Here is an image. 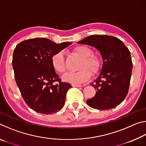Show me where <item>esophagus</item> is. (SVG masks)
<instances>
[{"mask_svg": "<svg viewBox=\"0 0 146 146\" xmlns=\"http://www.w3.org/2000/svg\"><path fill=\"white\" fill-rule=\"evenodd\" d=\"M72 86L73 87H80V86H82L80 84H73Z\"/></svg>", "mask_w": 146, "mask_h": 146, "instance_id": "obj_1", "label": "esophagus"}]
</instances>
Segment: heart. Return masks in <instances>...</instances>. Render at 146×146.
Returning a JSON list of instances; mask_svg holds the SVG:
<instances>
[{
  "mask_svg": "<svg viewBox=\"0 0 146 146\" xmlns=\"http://www.w3.org/2000/svg\"><path fill=\"white\" fill-rule=\"evenodd\" d=\"M74 51L82 58L79 69L76 72H70L63 76V80L66 82L80 84L88 80L91 76V72L97 73L101 67V60L98 56L93 54L91 48L86 46H78L74 48ZM51 65L55 71L59 73H64L66 68L65 58L62 51L54 54L51 57Z\"/></svg>",
  "mask_w": 146,
  "mask_h": 146,
  "instance_id": "b5f03b06",
  "label": "heart"
}]
</instances>
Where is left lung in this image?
<instances>
[{
	"instance_id": "8db88e82",
	"label": "left lung",
	"mask_w": 146,
	"mask_h": 146,
	"mask_svg": "<svg viewBox=\"0 0 146 146\" xmlns=\"http://www.w3.org/2000/svg\"><path fill=\"white\" fill-rule=\"evenodd\" d=\"M77 43L95 47L103 60L99 75L91 84L96 94L86 101L88 105L99 110L117 107L129 90L133 68L129 49L120 39L105 35L89 36Z\"/></svg>"
}]
</instances>
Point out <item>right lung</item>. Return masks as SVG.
Listing matches in <instances>:
<instances>
[{
  "mask_svg": "<svg viewBox=\"0 0 146 146\" xmlns=\"http://www.w3.org/2000/svg\"><path fill=\"white\" fill-rule=\"evenodd\" d=\"M71 44L35 38L21 42L14 49L12 64L16 83L25 102L35 111L48 115L63 108L72 86L61 82L51 57Z\"/></svg>",
  "mask_w": 146,
  "mask_h": 146,
  "instance_id": "add662e5",
  "label": "right lung"
}]
</instances>
